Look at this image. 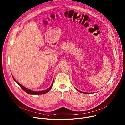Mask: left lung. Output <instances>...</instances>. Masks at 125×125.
<instances>
[{
    "label": "left lung",
    "mask_w": 125,
    "mask_h": 125,
    "mask_svg": "<svg viewBox=\"0 0 125 125\" xmlns=\"http://www.w3.org/2000/svg\"><path fill=\"white\" fill-rule=\"evenodd\" d=\"M76 89L77 90V91H79V92H80V93H83V94H86V93H84V92H82V91H80V90H78L77 89H76ZM87 94V93H86Z\"/></svg>",
    "instance_id": "left-lung-1"
}]
</instances>
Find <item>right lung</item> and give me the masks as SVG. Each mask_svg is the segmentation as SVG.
<instances>
[{
	"mask_svg": "<svg viewBox=\"0 0 125 125\" xmlns=\"http://www.w3.org/2000/svg\"><path fill=\"white\" fill-rule=\"evenodd\" d=\"M13 79L14 80V81H15L16 83H17L18 84V85L25 91V92H26L27 93H28V94H35V95H37V94H45L48 93V91L52 88V87L53 84V82H54V81L53 82V83H52L51 85L50 86V87L49 88H48V89H46V90H44L39 91H32V90H30V89H29L28 88H27L26 87H24L23 86H22V85H21L20 83H19L18 81H16L15 80V79L13 77Z\"/></svg>",
	"mask_w": 125,
	"mask_h": 125,
	"instance_id": "obj_1",
	"label": "right lung"
}]
</instances>
